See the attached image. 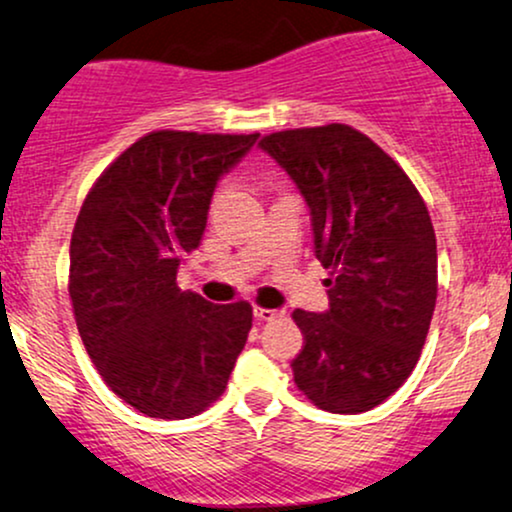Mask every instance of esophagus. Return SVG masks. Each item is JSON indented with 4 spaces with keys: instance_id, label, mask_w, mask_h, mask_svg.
<instances>
[{
    "instance_id": "esophagus-1",
    "label": "esophagus",
    "mask_w": 512,
    "mask_h": 512,
    "mask_svg": "<svg viewBox=\"0 0 512 512\" xmlns=\"http://www.w3.org/2000/svg\"><path fill=\"white\" fill-rule=\"evenodd\" d=\"M252 313H255L257 320H279V317H284V310L262 308V305H255V308H252Z\"/></svg>"
}]
</instances>
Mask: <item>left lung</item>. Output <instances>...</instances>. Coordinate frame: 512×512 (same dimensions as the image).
Listing matches in <instances>:
<instances>
[{"instance_id":"1","label":"left lung","mask_w":512,"mask_h":512,"mask_svg":"<svg viewBox=\"0 0 512 512\" xmlns=\"http://www.w3.org/2000/svg\"><path fill=\"white\" fill-rule=\"evenodd\" d=\"M260 146L301 190L315 255L330 269V308L293 310L303 332L293 380L332 414L378 407L414 370L436 308V233L424 199L349 125L284 129Z\"/></svg>"}]
</instances>
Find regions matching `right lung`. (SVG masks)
Segmentation results:
<instances>
[{
  "label": "right lung",
  "instance_id": "1",
  "mask_svg": "<svg viewBox=\"0 0 512 512\" xmlns=\"http://www.w3.org/2000/svg\"><path fill=\"white\" fill-rule=\"evenodd\" d=\"M260 134L156 129L93 182L69 245V296L105 385L154 419H187L226 390L248 342L252 305L180 291L216 182Z\"/></svg>",
  "mask_w": 512,
  "mask_h": 512
}]
</instances>
